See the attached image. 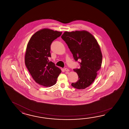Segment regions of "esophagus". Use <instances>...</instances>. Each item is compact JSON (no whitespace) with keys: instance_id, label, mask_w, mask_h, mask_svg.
Returning a JSON list of instances; mask_svg holds the SVG:
<instances>
[{"instance_id":"34e87169","label":"esophagus","mask_w":129,"mask_h":129,"mask_svg":"<svg viewBox=\"0 0 129 129\" xmlns=\"http://www.w3.org/2000/svg\"><path fill=\"white\" fill-rule=\"evenodd\" d=\"M64 70H65V71H66V72H69V71H70L67 68L64 69Z\"/></svg>"}]
</instances>
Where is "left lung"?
I'll use <instances>...</instances> for the list:
<instances>
[{
  "label": "left lung",
  "instance_id": "obj_1",
  "mask_svg": "<svg viewBox=\"0 0 129 129\" xmlns=\"http://www.w3.org/2000/svg\"><path fill=\"white\" fill-rule=\"evenodd\" d=\"M61 38L68 45L80 68L74 69L79 79L71 86L78 89L87 88L93 82L101 68L102 55L96 39L86 30L64 32Z\"/></svg>",
  "mask_w": 129,
  "mask_h": 129
}]
</instances>
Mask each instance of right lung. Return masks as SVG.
<instances>
[{
    "mask_svg": "<svg viewBox=\"0 0 129 129\" xmlns=\"http://www.w3.org/2000/svg\"><path fill=\"white\" fill-rule=\"evenodd\" d=\"M62 32L45 28L37 31L30 38L25 55V63L35 81L44 87L55 85L61 69L48 58L51 57L50 46Z\"/></svg>",
    "mask_w": 129,
    "mask_h": 129,
    "instance_id": "1",
    "label": "right lung"
}]
</instances>
